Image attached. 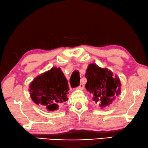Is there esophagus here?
<instances>
[{"mask_svg": "<svg viewBox=\"0 0 148 148\" xmlns=\"http://www.w3.org/2000/svg\"><path fill=\"white\" fill-rule=\"evenodd\" d=\"M84 84H81L78 87H77V89H78V90H83V89H84Z\"/></svg>", "mask_w": 148, "mask_h": 148, "instance_id": "obj_1", "label": "esophagus"}]
</instances>
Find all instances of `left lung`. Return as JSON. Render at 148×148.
<instances>
[{
  "instance_id": "8db88e82",
  "label": "left lung",
  "mask_w": 148,
  "mask_h": 148,
  "mask_svg": "<svg viewBox=\"0 0 148 148\" xmlns=\"http://www.w3.org/2000/svg\"><path fill=\"white\" fill-rule=\"evenodd\" d=\"M86 90L93 95V100L100 103L101 108L110 106L116 97L121 94V81L119 77L113 75L108 68L100 67L96 64H90L86 70Z\"/></svg>"
}]
</instances>
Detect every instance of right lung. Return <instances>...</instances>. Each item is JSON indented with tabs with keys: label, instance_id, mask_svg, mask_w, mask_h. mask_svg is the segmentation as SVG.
I'll use <instances>...</instances> for the list:
<instances>
[{
	"label": "right lung",
	"instance_id": "right-lung-1",
	"mask_svg": "<svg viewBox=\"0 0 148 148\" xmlns=\"http://www.w3.org/2000/svg\"><path fill=\"white\" fill-rule=\"evenodd\" d=\"M68 82L60 67H54L39 75L29 84L31 100L47 110H58L59 104L66 101L69 94Z\"/></svg>",
	"mask_w": 148,
	"mask_h": 148
}]
</instances>
